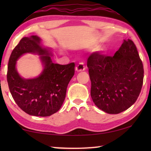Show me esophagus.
<instances>
[{
  "instance_id": "34e87169",
  "label": "esophagus",
  "mask_w": 151,
  "mask_h": 151,
  "mask_svg": "<svg viewBox=\"0 0 151 151\" xmlns=\"http://www.w3.org/2000/svg\"><path fill=\"white\" fill-rule=\"evenodd\" d=\"M75 69H76V71H78V72L83 71H84V70H85V66H84V63H80L77 66H76Z\"/></svg>"
}]
</instances>
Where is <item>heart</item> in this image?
<instances>
[{
	"label": "heart",
	"instance_id": "heart-1",
	"mask_svg": "<svg viewBox=\"0 0 151 151\" xmlns=\"http://www.w3.org/2000/svg\"><path fill=\"white\" fill-rule=\"evenodd\" d=\"M99 52H100V53H102V54H104V53H106V50L105 49H100L98 50Z\"/></svg>",
	"mask_w": 151,
	"mask_h": 151
}]
</instances>
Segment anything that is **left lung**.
Wrapping results in <instances>:
<instances>
[{
  "instance_id": "left-lung-1",
  "label": "left lung",
  "mask_w": 151,
  "mask_h": 151,
  "mask_svg": "<svg viewBox=\"0 0 151 151\" xmlns=\"http://www.w3.org/2000/svg\"><path fill=\"white\" fill-rule=\"evenodd\" d=\"M91 96L99 109L117 114L136 102L143 84L144 68L134 42H124L113 57L92 53L87 60Z\"/></svg>"
}]
</instances>
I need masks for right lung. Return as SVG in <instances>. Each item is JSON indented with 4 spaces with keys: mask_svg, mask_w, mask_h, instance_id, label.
Returning a JSON list of instances; mask_svg holds the SVG:
<instances>
[{
    "mask_svg": "<svg viewBox=\"0 0 151 151\" xmlns=\"http://www.w3.org/2000/svg\"><path fill=\"white\" fill-rule=\"evenodd\" d=\"M25 53L40 55L43 69L36 78H22L16 69V62ZM52 55L51 49L43 47L37 36L22 38L10 55L7 75L10 93L18 106L29 115L50 116L60 110L65 101L75 64H55Z\"/></svg>",
    "mask_w": 151,
    "mask_h": 151,
    "instance_id": "obj_1",
    "label": "right lung"
}]
</instances>
